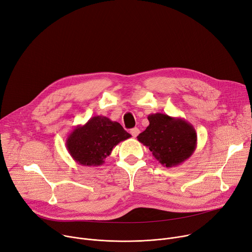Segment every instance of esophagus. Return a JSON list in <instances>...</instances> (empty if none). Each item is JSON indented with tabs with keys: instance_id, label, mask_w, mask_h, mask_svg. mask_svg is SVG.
Returning <instances> with one entry per match:
<instances>
[{
	"instance_id": "esophagus-1",
	"label": "esophagus",
	"mask_w": 252,
	"mask_h": 252,
	"mask_svg": "<svg viewBox=\"0 0 252 252\" xmlns=\"http://www.w3.org/2000/svg\"><path fill=\"white\" fill-rule=\"evenodd\" d=\"M130 133H131V135H132L133 137H137L138 134L140 133V130H139L138 128H133V129L130 130Z\"/></svg>"
}]
</instances>
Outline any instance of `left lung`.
Segmentation results:
<instances>
[{
  "mask_svg": "<svg viewBox=\"0 0 252 252\" xmlns=\"http://www.w3.org/2000/svg\"><path fill=\"white\" fill-rule=\"evenodd\" d=\"M148 120L149 125L137 139L163 166H178L196 149V131L186 120L163 113L150 114Z\"/></svg>",
  "mask_w": 252,
  "mask_h": 252,
  "instance_id": "8db88e82",
  "label": "left lung"
}]
</instances>
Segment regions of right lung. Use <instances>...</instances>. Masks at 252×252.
<instances>
[{
    "label": "right lung",
    "mask_w": 252,
    "mask_h": 252,
    "mask_svg": "<svg viewBox=\"0 0 252 252\" xmlns=\"http://www.w3.org/2000/svg\"><path fill=\"white\" fill-rule=\"evenodd\" d=\"M130 137L118 122L100 115L76 126L67 137L66 147L76 163L100 166L117 144Z\"/></svg>",
    "instance_id": "1"
}]
</instances>
